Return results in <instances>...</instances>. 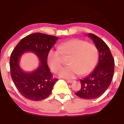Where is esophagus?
I'll return each mask as SVG.
<instances>
[{"mask_svg":"<svg viewBox=\"0 0 124 124\" xmlns=\"http://www.w3.org/2000/svg\"><path fill=\"white\" fill-rule=\"evenodd\" d=\"M74 80H67V82H68V83H72V82H73Z\"/></svg>","mask_w":124,"mask_h":124,"instance_id":"1","label":"esophagus"}]
</instances>
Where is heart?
<instances>
[{
	"label": "heart",
	"mask_w": 124,
	"mask_h": 124,
	"mask_svg": "<svg viewBox=\"0 0 124 124\" xmlns=\"http://www.w3.org/2000/svg\"><path fill=\"white\" fill-rule=\"evenodd\" d=\"M58 49H51L47 54V62L51 69L56 72L63 63V56H70V65L63 67L58 75L65 79H73L79 74L84 75L93 70L97 62L99 53L93 44L74 39L60 44Z\"/></svg>",
	"instance_id": "b5f03b06"
}]
</instances>
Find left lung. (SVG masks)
<instances>
[{"label": "left lung", "instance_id": "8db88e82", "mask_svg": "<svg viewBox=\"0 0 124 124\" xmlns=\"http://www.w3.org/2000/svg\"><path fill=\"white\" fill-rule=\"evenodd\" d=\"M99 51V60L90 75L80 79L81 89L76 95L84 99L99 97L108 88L114 72V60L109 48L104 41L93 34H87Z\"/></svg>", "mask_w": 124, "mask_h": 124}]
</instances>
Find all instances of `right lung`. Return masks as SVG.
Returning <instances> with one entry per match:
<instances>
[{
  "mask_svg": "<svg viewBox=\"0 0 124 124\" xmlns=\"http://www.w3.org/2000/svg\"><path fill=\"white\" fill-rule=\"evenodd\" d=\"M57 39V37L34 33L21 39L13 51L10 59L11 76L18 92L26 99L39 101L51 94L58 79L52 78L48 66L47 54ZM27 52L34 53L39 59V66L32 72H25L19 66L21 56Z\"/></svg>",
  "mask_w": 124,
  "mask_h": 124,
  "instance_id": "obj_1",
  "label": "right lung"
}]
</instances>
